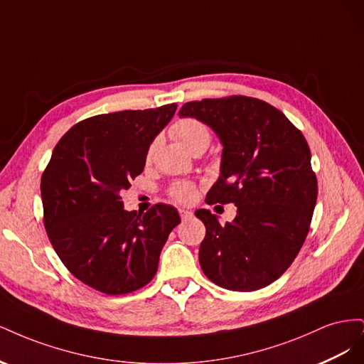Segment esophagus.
I'll list each match as a JSON object with an SVG mask.
<instances>
[{
	"mask_svg": "<svg viewBox=\"0 0 364 364\" xmlns=\"http://www.w3.org/2000/svg\"><path fill=\"white\" fill-rule=\"evenodd\" d=\"M179 215H181L182 220H186V218H190L193 215V213L186 211V209H179Z\"/></svg>",
	"mask_w": 364,
	"mask_h": 364,
	"instance_id": "obj_1",
	"label": "esophagus"
}]
</instances>
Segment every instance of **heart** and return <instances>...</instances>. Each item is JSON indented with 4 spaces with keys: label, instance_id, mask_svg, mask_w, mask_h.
I'll use <instances>...</instances> for the list:
<instances>
[{
    "label": "heart",
    "instance_id": "b5f03b06",
    "mask_svg": "<svg viewBox=\"0 0 364 364\" xmlns=\"http://www.w3.org/2000/svg\"><path fill=\"white\" fill-rule=\"evenodd\" d=\"M171 135L181 141L183 147L188 149L191 153L206 150L211 144V129L208 127L205 121L196 117H183L179 118L170 129ZM155 153V142L149 146L146 151L147 162L151 161ZM168 196L174 202L179 203H191L196 199V186L191 182H174L170 185Z\"/></svg>",
    "mask_w": 364,
    "mask_h": 364
}]
</instances>
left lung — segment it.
Listing matches in <instances>:
<instances>
[{
  "mask_svg": "<svg viewBox=\"0 0 364 364\" xmlns=\"http://www.w3.org/2000/svg\"><path fill=\"white\" fill-rule=\"evenodd\" d=\"M223 142L222 174L206 203H235L232 223L220 225L208 209L196 215L206 235L199 259L220 287L253 291L277 281L299 253L317 200L311 151L302 132L279 109L246 95L185 103Z\"/></svg>",
  "mask_w": 364,
  "mask_h": 364,
  "instance_id": "8db88e82",
  "label": "left lung"
}]
</instances>
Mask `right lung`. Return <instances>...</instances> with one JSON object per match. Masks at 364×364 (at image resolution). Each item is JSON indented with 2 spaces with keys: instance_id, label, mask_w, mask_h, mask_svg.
Wrapping results in <instances>:
<instances>
[{
  "instance_id": "add662e5",
  "label": "right lung",
  "mask_w": 364,
  "mask_h": 364,
  "mask_svg": "<svg viewBox=\"0 0 364 364\" xmlns=\"http://www.w3.org/2000/svg\"><path fill=\"white\" fill-rule=\"evenodd\" d=\"M178 105L86 118L54 147L42 173L43 225L74 277L105 294H127L156 274L178 211L158 203L127 213L121 193L144 170L150 142Z\"/></svg>"
}]
</instances>
